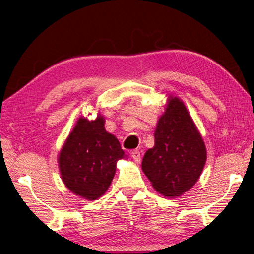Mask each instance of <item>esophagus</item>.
<instances>
[{"instance_id":"esophagus-1","label":"esophagus","mask_w":254,"mask_h":254,"mask_svg":"<svg viewBox=\"0 0 254 254\" xmlns=\"http://www.w3.org/2000/svg\"><path fill=\"white\" fill-rule=\"evenodd\" d=\"M131 157L133 158V160L136 162V163H139V162H140V152H139V150L132 151Z\"/></svg>"}]
</instances>
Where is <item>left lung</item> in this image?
I'll list each match as a JSON object with an SVG mask.
<instances>
[{"label": "left lung", "instance_id": "1", "mask_svg": "<svg viewBox=\"0 0 254 254\" xmlns=\"http://www.w3.org/2000/svg\"><path fill=\"white\" fill-rule=\"evenodd\" d=\"M206 159L205 142L184 102L170 95L155 128L154 146L142 159V172L155 191L176 197L196 184Z\"/></svg>", "mask_w": 254, "mask_h": 254}]
</instances>
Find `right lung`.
<instances>
[{
	"label": "right lung",
	"mask_w": 254,
	"mask_h": 254,
	"mask_svg": "<svg viewBox=\"0 0 254 254\" xmlns=\"http://www.w3.org/2000/svg\"><path fill=\"white\" fill-rule=\"evenodd\" d=\"M105 119L79 118L59 153V168L65 187L76 195L95 200L107 191L117 161L126 158L120 142L104 127Z\"/></svg>",
	"instance_id": "right-lung-1"
}]
</instances>
